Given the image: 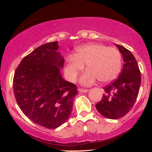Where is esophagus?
I'll return each mask as SVG.
<instances>
[{"instance_id": "1", "label": "esophagus", "mask_w": 152, "mask_h": 152, "mask_svg": "<svg viewBox=\"0 0 152 152\" xmlns=\"http://www.w3.org/2000/svg\"><path fill=\"white\" fill-rule=\"evenodd\" d=\"M88 91H89V90L85 89V88H78V91H79L80 93H86V92H88Z\"/></svg>"}]
</instances>
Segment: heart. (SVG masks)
I'll return each mask as SVG.
<instances>
[{"mask_svg":"<svg viewBox=\"0 0 152 152\" xmlns=\"http://www.w3.org/2000/svg\"><path fill=\"white\" fill-rule=\"evenodd\" d=\"M121 64L117 48L102 43H88L76 48L74 55L68 56L65 74L71 81H75L86 65L87 71L81 78L82 84L91 85L97 80L106 83L117 78Z\"/></svg>","mask_w":152,"mask_h":152,"instance_id":"obj_1","label":"heart"}]
</instances>
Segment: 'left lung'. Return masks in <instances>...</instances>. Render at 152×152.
<instances>
[{
	"label": "left lung",
	"mask_w": 152,
	"mask_h": 152,
	"mask_svg": "<svg viewBox=\"0 0 152 152\" xmlns=\"http://www.w3.org/2000/svg\"><path fill=\"white\" fill-rule=\"evenodd\" d=\"M123 56V69L119 76L105 86L102 100L96 108L102 116L117 119L125 116L132 109L139 91L141 73L137 61L132 52L121 45L116 44Z\"/></svg>",
	"instance_id": "1"
}]
</instances>
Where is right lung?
<instances>
[{
    "mask_svg": "<svg viewBox=\"0 0 152 152\" xmlns=\"http://www.w3.org/2000/svg\"><path fill=\"white\" fill-rule=\"evenodd\" d=\"M57 41L45 43L26 56L15 69L13 92L29 119L47 129L60 126L70 116L77 86L60 73L64 58Z\"/></svg>",
    "mask_w": 152,
    "mask_h": 152,
    "instance_id": "obj_1",
    "label": "right lung"
}]
</instances>
